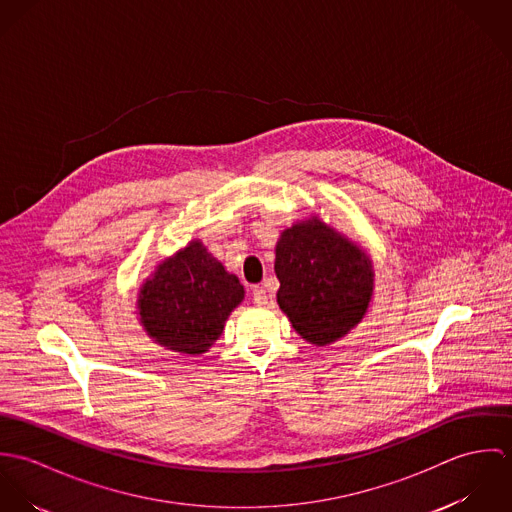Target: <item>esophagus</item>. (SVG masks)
<instances>
[{
    "instance_id": "1",
    "label": "esophagus",
    "mask_w": 512,
    "mask_h": 512,
    "mask_svg": "<svg viewBox=\"0 0 512 512\" xmlns=\"http://www.w3.org/2000/svg\"><path fill=\"white\" fill-rule=\"evenodd\" d=\"M252 299H254V305L262 307V305L268 303V293H266V290H264L262 286H254V288H252Z\"/></svg>"
}]
</instances>
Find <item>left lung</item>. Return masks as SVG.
Returning a JSON list of instances; mask_svg holds the SVG:
<instances>
[{
  "label": "left lung",
  "mask_w": 512,
  "mask_h": 512,
  "mask_svg": "<svg viewBox=\"0 0 512 512\" xmlns=\"http://www.w3.org/2000/svg\"><path fill=\"white\" fill-rule=\"evenodd\" d=\"M274 270L280 309L305 341L333 343L363 319L372 295L370 260L319 220L282 232Z\"/></svg>",
  "instance_id": "8db88e82"
}]
</instances>
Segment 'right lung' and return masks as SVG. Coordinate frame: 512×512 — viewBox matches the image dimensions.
<instances>
[{
	"label": "right lung",
	"instance_id": "1",
	"mask_svg": "<svg viewBox=\"0 0 512 512\" xmlns=\"http://www.w3.org/2000/svg\"><path fill=\"white\" fill-rule=\"evenodd\" d=\"M242 299L238 278L195 240L159 264L140 292L138 309L155 343L175 353L201 355L219 339L224 321Z\"/></svg>",
	"mask_w": 512,
	"mask_h": 512
}]
</instances>
